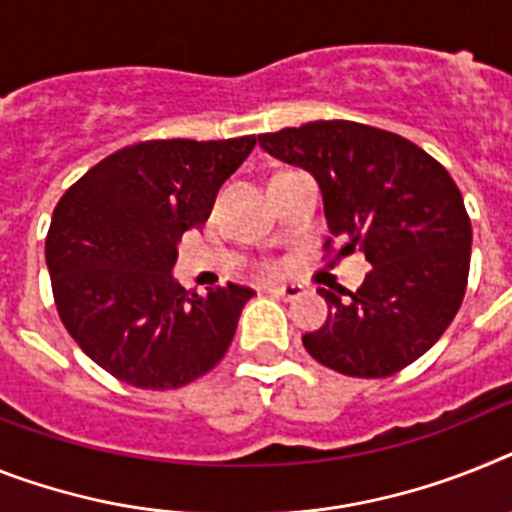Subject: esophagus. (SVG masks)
Masks as SVG:
<instances>
[{"mask_svg":"<svg viewBox=\"0 0 512 512\" xmlns=\"http://www.w3.org/2000/svg\"><path fill=\"white\" fill-rule=\"evenodd\" d=\"M268 291L273 296H278V299H283V302H294V299H299L304 294L302 286H296V283H278V286H270Z\"/></svg>","mask_w":512,"mask_h":512,"instance_id":"esophagus-1","label":"esophagus"}]
</instances>
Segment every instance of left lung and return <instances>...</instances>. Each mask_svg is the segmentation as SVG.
<instances>
[{"instance_id":"left-lung-1","label":"left lung","mask_w":512,"mask_h":512,"mask_svg":"<svg viewBox=\"0 0 512 512\" xmlns=\"http://www.w3.org/2000/svg\"><path fill=\"white\" fill-rule=\"evenodd\" d=\"M260 148L320 184L325 218L372 270L356 294L317 289L328 320L302 343L349 377H388L448 330L466 294L471 221L445 166L419 145L359 122H309L260 135Z\"/></svg>"}]
</instances>
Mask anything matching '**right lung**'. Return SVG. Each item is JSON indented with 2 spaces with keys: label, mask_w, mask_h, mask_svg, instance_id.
I'll return each instance as SVG.
<instances>
[{
  "label": "right lung",
  "mask_w": 512,
  "mask_h": 512,
  "mask_svg": "<svg viewBox=\"0 0 512 512\" xmlns=\"http://www.w3.org/2000/svg\"><path fill=\"white\" fill-rule=\"evenodd\" d=\"M234 140H148L96 163L54 208L46 265L64 328L117 380L182 388L229 351L252 289L190 294L176 244L208 221L221 184L255 148Z\"/></svg>",
  "instance_id": "obj_1"
}]
</instances>
